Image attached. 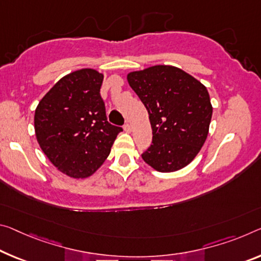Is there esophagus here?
Instances as JSON below:
<instances>
[{
  "instance_id": "34e87169",
  "label": "esophagus",
  "mask_w": 261,
  "mask_h": 261,
  "mask_svg": "<svg viewBox=\"0 0 261 261\" xmlns=\"http://www.w3.org/2000/svg\"><path fill=\"white\" fill-rule=\"evenodd\" d=\"M124 130H125V132H131V130H132V126H131V124L126 123L125 125H124Z\"/></svg>"
}]
</instances>
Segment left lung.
Returning <instances> with one entry per match:
<instances>
[{"mask_svg": "<svg viewBox=\"0 0 261 261\" xmlns=\"http://www.w3.org/2000/svg\"><path fill=\"white\" fill-rule=\"evenodd\" d=\"M127 82L148 113L152 144L142 158L155 171L175 172L200 152L213 107L205 86L182 69L156 65L127 74Z\"/></svg>", "mask_w": 261, "mask_h": 261, "instance_id": "1", "label": "left lung"}]
</instances>
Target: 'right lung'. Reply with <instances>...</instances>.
<instances>
[{
    "label": "right lung",
    "mask_w": 261,
    "mask_h": 261,
    "mask_svg": "<svg viewBox=\"0 0 261 261\" xmlns=\"http://www.w3.org/2000/svg\"><path fill=\"white\" fill-rule=\"evenodd\" d=\"M103 74L82 68L61 77L35 111L37 142L48 160L74 179L88 177L108 158L122 127L107 121Z\"/></svg>",
    "instance_id": "add662e5"
}]
</instances>
